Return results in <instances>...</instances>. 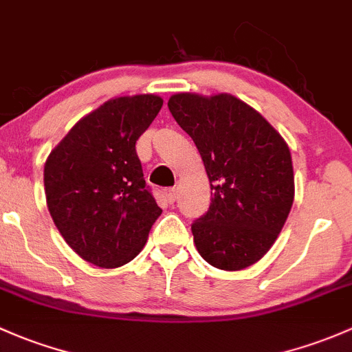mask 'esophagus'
<instances>
[{
    "label": "esophagus",
    "instance_id": "obj_1",
    "mask_svg": "<svg viewBox=\"0 0 352 352\" xmlns=\"http://www.w3.org/2000/svg\"><path fill=\"white\" fill-rule=\"evenodd\" d=\"M164 199L166 202H168V204H173V202H175V199H177L175 188H166V190L164 192Z\"/></svg>",
    "mask_w": 352,
    "mask_h": 352
}]
</instances>
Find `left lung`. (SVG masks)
Returning <instances> with one entry per match:
<instances>
[{
  "label": "left lung",
  "instance_id": "1",
  "mask_svg": "<svg viewBox=\"0 0 352 352\" xmlns=\"http://www.w3.org/2000/svg\"><path fill=\"white\" fill-rule=\"evenodd\" d=\"M168 109L194 140L212 190L209 210L192 224L199 254L226 272L254 265L294 204L290 148L256 109L228 92H177Z\"/></svg>",
  "mask_w": 352,
  "mask_h": 352
}]
</instances>
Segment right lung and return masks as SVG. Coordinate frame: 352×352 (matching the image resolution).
Here are the masks:
<instances>
[{
  "label": "right lung",
  "mask_w": 352,
  "mask_h": 352,
  "mask_svg": "<svg viewBox=\"0 0 352 352\" xmlns=\"http://www.w3.org/2000/svg\"><path fill=\"white\" fill-rule=\"evenodd\" d=\"M162 104L155 94L109 99L80 118L47 157L49 212L65 243L89 263H129L162 214L135 148Z\"/></svg>",
  "instance_id": "obj_1"
}]
</instances>
